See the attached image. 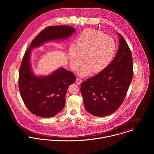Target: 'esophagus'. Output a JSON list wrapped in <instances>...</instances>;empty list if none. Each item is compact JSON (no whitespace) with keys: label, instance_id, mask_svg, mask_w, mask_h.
Listing matches in <instances>:
<instances>
[{"label":"esophagus","instance_id":"esophagus-1","mask_svg":"<svg viewBox=\"0 0 154 154\" xmlns=\"http://www.w3.org/2000/svg\"><path fill=\"white\" fill-rule=\"evenodd\" d=\"M76 83L78 85H80V84L82 83V79H81V78H77L76 79Z\"/></svg>","mask_w":154,"mask_h":154}]
</instances>
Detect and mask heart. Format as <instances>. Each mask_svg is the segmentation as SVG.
Wrapping results in <instances>:
<instances>
[{"instance_id":"1","label":"heart","mask_w":154,"mask_h":154,"mask_svg":"<svg viewBox=\"0 0 154 154\" xmlns=\"http://www.w3.org/2000/svg\"><path fill=\"white\" fill-rule=\"evenodd\" d=\"M116 51L114 40L101 31L87 29L78 37L76 44L69 48L68 56L73 70L77 69L84 60L85 63L79 71L81 76L92 72L97 73L110 64Z\"/></svg>"}]
</instances>
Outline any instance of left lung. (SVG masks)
<instances>
[{"instance_id": "left-lung-1", "label": "left lung", "mask_w": 154, "mask_h": 154, "mask_svg": "<svg viewBox=\"0 0 154 154\" xmlns=\"http://www.w3.org/2000/svg\"><path fill=\"white\" fill-rule=\"evenodd\" d=\"M116 56L109 65L81 84L86 110L97 117L110 115L122 105L133 77L131 51L120 34Z\"/></svg>"}]
</instances>
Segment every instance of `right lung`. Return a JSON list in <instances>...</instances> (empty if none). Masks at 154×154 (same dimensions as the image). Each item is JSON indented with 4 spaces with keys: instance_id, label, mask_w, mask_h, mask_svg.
I'll return each instance as SVG.
<instances>
[{
    "instance_id": "add662e5",
    "label": "right lung",
    "mask_w": 154,
    "mask_h": 154,
    "mask_svg": "<svg viewBox=\"0 0 154 154\" xmlns=\"http://www.w3.org/2000/svg\"><path fill=\"white\" fill-rule=\"evenodd\" d=\"M75 28L67 25L50 26L32 40L25 53L19 72V89L22 100L32 114L41 117H52L65 105L69 86L76 81L73 73L60 67L47 76L34 73L30 57L32 49L49 42L64 40L71 36Z\"/></svg>"
}]
</instances>
